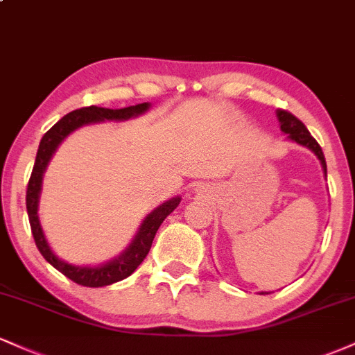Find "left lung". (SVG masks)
I'll use <instances>...</instances> for the list:
<instances>
[{
    "mask_svg": "<svg viewBox=\"0 0 355 355\" xmlns=\"http://www.w3.org/2000/svg\"><path fill=\"white\" fill-rule=\"evenodd\" d=\"M277 116H279V121H280V130H282L284 133H287L291 140L307 146L309 150H312V152L319 157L322 168H324L325 177H327V165H325V158H324V153H322L320 145L317 144L315 138L311 135V132L305 128L302 121H300L297 116L292 115L291 112H287V110H277Z\"/></svg>",
    "mask_w": 355,
    "mask_h": 355,
    "instance_id": "8db88e82",
    "label": "left lung"
}]
</instances>
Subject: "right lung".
<instances>
[{"label":"right lung","instance_id":"obj_1","mask_svg":"<svg viewBox=\"0 0 355 355\" xmlns=\"http://www.w3.org/2000/svg\"><path fill=\"white\" fill-rule=\"evenodd\" d=\"M148 107V103H138L133 105V107L112 110L92 105V107L73 110L68 115L61 118L58 123L53 125L51 128L44 133L42 141H40L33 172H31L30 182H28L26 189V210L28 218H30L31 234H33L36 247H38L40 254L44 257V260L50 262L56 270H60L61 274L67 275L68 279L78 285H85V287H105V285L115 284L118 280H123L128 275H132L133 272L137 270V267L144 262L145 257L148 255L158 227L162 225V222L166 218V215H170L175 209H177L182 198H172V200H168L162 207H158L157 210H153L152 214L144 220L135 240L130 243V247L126 248L118 259L112 260V262L105 263V266L101 267H76L71 266V263L63 262V260L53 254L46 239H44L43 235L42 225H40L38 197L40 190H42L44 168H46L51 155L55 153L56 146L61 144V140H63L68 133H71L73 130L78 128V126L103 120H128V118L137 116L140 115V113L146 112Z\"/></svg>","mask_w":355,"mask_h":355}]
</instances>
